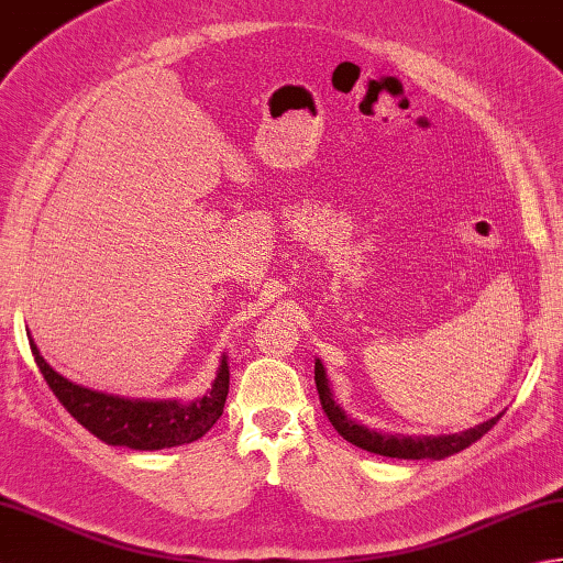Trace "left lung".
<instances>
[{
  "label": "left lung",
  "mask_w": 563,
  "mask_h": 563,
  "mask_svg": "<svg viewBox=\"0 0 563 563\" xmlns=\"http://www.w3.org/2000/svg\"><path fill=\"white\" fill-rule=\"evenodd\" d=\"M316 388L320 396V406H323L328 420L332 422V428H335L347 442L362 446V450H366V452L382 454V456H396V459L452 456L456 452L466 450L468 444H474L476 440L484 438V434L503 418V412H500V416L481 422V426H476L472 430H464L456 434H440V438H400V434L396 438V434H382L376 430L364 428V426H360V422H354L352 418L345 416V410H342L335 404V398H332L328 376H325V366L320 360H316Z\"/></svg>",
  "instance_id": "8db88e82"
}]
</instances>
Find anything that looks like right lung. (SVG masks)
<instances>
[{"label":"right lung","mask_w":563,"mask_h":563,"mask_svg":"<svg viewBox=\"0 0 563 563\" xmlns=\"http://www.w3.org/2000/svg\"><path fill=\"white\" fill-rule=\"evenodd\" d=\"M29 345L38 369L51 386V391L65 406V410L87 428L95 438L113 446H129V450H165V446H179L197 442L209 432L216 420L221 418L231 372H228L225 354L218 366V374L209 388V394L179 404V400H141L121 398L91 391V388L77 386L57 374L53 366L43 360L38 347L29 338Z\"/></svg>","instance_id":"right-lung-1"}]
</instances>
